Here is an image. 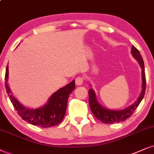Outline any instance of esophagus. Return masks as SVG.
<instances>
[{"label":"esophagus","instance_id":"obj_1","mask_svg":"<svg viewBox=\"0 0 154 154\" xmlns=\"http://www.w3.org/2000/svg\"><path fill=\"white\" fill-rule=\"evenodd\" d=\"M83 83V77L79 76L75 79V84H76L77 86H81V85H82Z\"/></svg>","mask_w":154,"mask_h":154}]
</instances>
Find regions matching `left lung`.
Here are the masks:
<instances>
[{
  "mask_svg": "<svg viewBox=\"0 0 154 154\" xmlns=\"http://www.w3.org/2000/svg\"><path fill=\"white\" fill-rule=\"evenodd\" d=\"M132 56L137 60L141 68L142 74V91L139 97L136 100L135 103L131 105L128 107L123 110L119 111H114V110H110L104 108L98 103L96 99V96L95 94L94 91L92 88L89 89L88 91V97H89V106L93 114L98 120L104 123H114L120 122L126 120L131 116L135 110L139 105L141 101L143 99L146 91V75H145V68H144V63L142 58L141 55L140 54L139 51L133 45L131 48Z\"/></svg>",
  "mask_w": 154,
  "mask_h": 154,
  "instance_id": "obj_1",
  "label": "left lung"
}]
</instances>
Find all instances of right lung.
Listing matches in <instances>:
<instances>
[{"label":"right lung","instance_id":"1","mask_svg":"<svg viewBox=\"0 0 154 154\" xmlns=\"http://www.w3.org/2000/svg\"><path fill=\"white\" fill-rule=\"evenodd\" d=\"M8 66L7 65L5 75V89L13 107L18 112V114L28 123L42 128H49L59 124L65 116L69 95L75 89L74 80L53 94L48 102L42 107L29 109L23 106L11 94L7 83L8 78Z\"/></svg>","mask_w":154,"mask_h":154}]
</instances>
